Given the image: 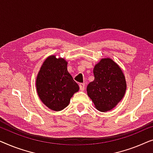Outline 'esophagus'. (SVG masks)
Masks as SVG:
<instances>
[{
  "label": "esophagus",
  "mask_w": 153,
  "mask_h": 153,
  "mask_svg": "<svg viewBox=\"0 0 153 153\" xmlns=\"http://www.w3.org/2000/svg\"><path fill=\"white\" fill-rule=\"evenodd\" d=\"M79 89H80L81 91H84L85 89V83H79Z\"/></svg>",
  "instance_id": "obj_1"
}]
</instances>
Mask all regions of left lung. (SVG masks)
Returning <instances> with one entry per match:
<instances>
[{
	"mask_svg": "<svg viewBox=\"0 0 153 153\" xmlns=\"http://www.w3.org/2000/svg\"><path fill=\"white\" fill-rule=\"evenodd\" d=\"M94 80L87 87V94L98 110L113 109L123 98L126 82L121 69L109 58L101 59L94 68Z\"/></svg>",
	"mask_w": 153,
	"mask_h": 153,
	"instance_id": "8db88e82",
	"label": "left lung"
}]
</instances>
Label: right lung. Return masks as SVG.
<instances>
[{"label":"right lung","mask_w":153,"mask_h":153,"mask_svg":"<svg viewBox=\"0 0 153 153\" xmlns=\"http://www.w3.org/2000/svg\"><path fill=\"white\" fill-rule=\"evenodd\" d=\"M36 87L41 100L48 108L61 111L66 108L73 95L79 90L78 85L67 71V62L50 56L39 72Z\"/></svg>","instance_id":"1"}]
</instances>
